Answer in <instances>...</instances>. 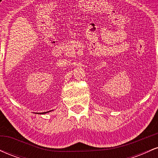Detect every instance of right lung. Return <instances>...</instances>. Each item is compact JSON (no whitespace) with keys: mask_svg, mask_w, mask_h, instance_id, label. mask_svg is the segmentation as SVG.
Masks as SVG:
<instances>
[{"mask_svg":"<svg viewBox=\"0 0 158 158\" xmlns=\"http://www.w3.org/2000/svg\"><path fill=\"white\" fill-rule=\"evenodd\" d=\"M48 112H44V113H41V114H46V113H48Z\"/></svg>","mask_w":158,"mask_h":158,"instance_id":"right-lung-1","label":"right lung"}]
</instances>
